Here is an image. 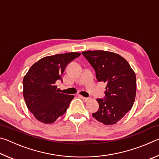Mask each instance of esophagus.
I'll return each mask as SVG.
<instances>
[{
  "label": "esophagus",
  "instance_id": "esophagus-1",
  "mask_svg": "<svg viewBox=\"0 0 159 159\" xmlns=\"http://www.w3.org/2000/svg\"><path fill=\"white\" fill-rule=\"evenodd\" d=\"M79 98H80V99H82L84 101V102H88V101L90 100V98H85V97H83V96H82V95H79Z\"/></svg>",
  "mask_w": 159,
  "mask_h": 159
}]
</instances>
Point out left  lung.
<instances>
[{"instance_id":"8db88e82","label":"left lung","mask_w":159,"mask_h":159,"mask_svg":"<svg viewBox=\"0 0 159 159\" xmlns=\"http://www.w3.org/2000/svg\"><path fill=\"white\" fill-rule=\"evenodd\" d=\"M96 72L98 81L107 83L105 99H98L93 116L104 125H114L130 111L136 95V76L125 59L104 50L82 52Z\"/></svg>"}]
</instances>
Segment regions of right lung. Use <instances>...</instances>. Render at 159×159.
<instances>
[{
	"instance_id": "obj_1",
	"label": "right lung",
	"mask_w": 159,
	"mask_h": 159,
	"mask_svg": "<svg viewBox=\"0 0 159 159\" xmlns=\"http://www.w3.org/2000/svg\"><path fill=\"white\" fill-rule=\"evenodd\" d=\"M80 55L74 52L47 56L34 63L24 77L26 107L39 121L52 123L66 111L74 96L59 93L55 83L67 64Z\"/></svg>"
}]
</instances>
